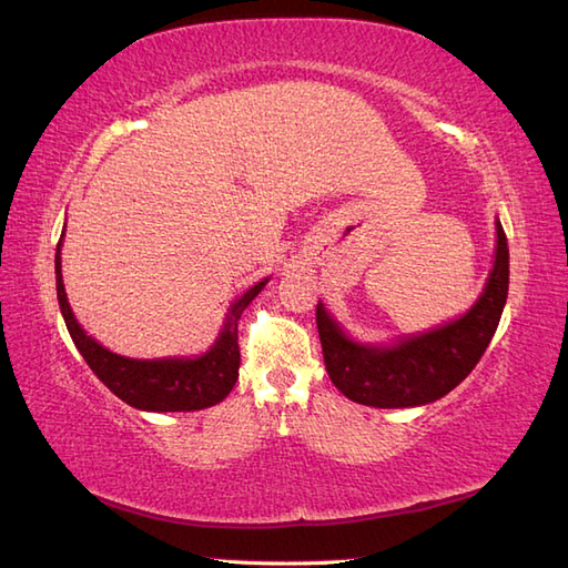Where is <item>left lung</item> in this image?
Listing matches in <instances>:
<instances>
[{
	"label": "left lung",
	"instance_id": "left-lung-1",
	"mask_svg": "<svg viewBox=\"0 0 568 568\" xmlns=\"http://www.w3.org/2000/svg\"><path fill=\"white\" fill-rule=\"evenodd\" d=\"M510 283V251L496 220V251L484 291L464 315L427 332L395 336L388 344L358 342L317 303L324 366L348 400L368 407H419L462 383L498 329Z\"/></svg>",
	"mask_w": 568,
	"mask_h": 568
}]
</instances>
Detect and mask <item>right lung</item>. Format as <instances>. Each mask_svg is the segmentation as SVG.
Here are the masks:
<instances>
[{"instance_id":"obj_1","label":"right lung","mask_w":568,"mask_h":568,"mask_svg":"<svg viewBox=\"0 0 568 568\" xmlns=\"http://www.w3.org/2000/svg\"><path fill=\"white\" fill-rule=\"evenodd\" d=\"M63 234L55 246V291L60 315L78 346L82 358L88 361L94 376L110 388L119 400L143 409V413H192L204 409L232 393L239 378V320L244 310L256 300L271 277L251 285L244 295H239L229 305L224 324L216 334L214 344L200 356H165V358H131L114 354L102 346L94 336L82 329L68 303V293L63 285V263H60V248H63Z\"/></svg>"}]
</instances>
